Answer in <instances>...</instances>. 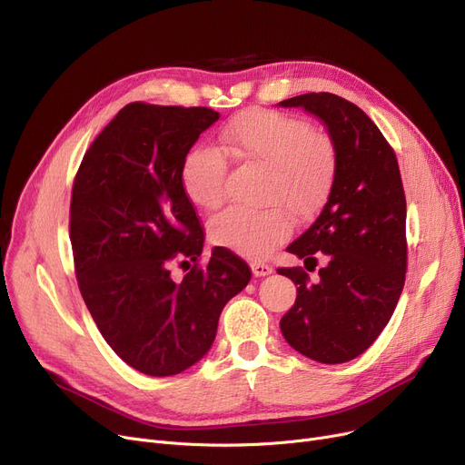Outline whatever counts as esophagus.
Masks as SVG:
<instances>
[{"label": "esophagus", "mask_w": 465, "mask_h": 465, "mask_svg": "<svg viewBox=\"0 0 465 465\" xmlns=\"http://www.w3.org/2000/svg\"><path fill=\"white\" fill-rule=\"evenodd\" d=\"M252 272H253V276H269L271 272H272V267L271 265H267V263H262V262H253L252 263Z\"/></svg>", "instance_id": "34e87169"}]
</instances>
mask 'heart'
Listing matches in <instances>:
<instances>
[{
    "label": "heart",
    "mask_w": 465,
    "mask_h": 465,
    "mask_svg": "<svg viewBox=\"0 0 465 465\" xmlns=\"http://www.w3.org/2000/svg\"><path fill=\"white\" fill-rule=\"evenodd\" d=\"M221 143L232 158L267 170L265 203H281L297 219L322 208L336 179V146L302 118L246 110L225 125ZM225 156L212 146H194L181 165L184 194L206 212L225 198ZM210 234L215 244L259 259L290 234V221L278 208H229L212 221Z\"/></svg>",
    "instance_id": "obj_1"
}]
</instances>
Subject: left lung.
Returning a JSON list of instances; mask_svg holds the SVG:
<instances>
[{
  "instance_id": "1",
  "label": "left lung",
  "mask_w": 465,
  "mask_h": 465,
  "mask_svg": "<svg viewBox=\"0 0 465 465\" xmlns=\"http://www.w3.org/2000/svg\"><path fill=\"white\" fill-rule=\"evenodd\" d=\"M278 106L317 116L336 146L338 170L317 221L288 252L305 269H278L297 286L281 321L284 340L324 362L352 361L376 341L397 307L406 272V198L397 156L362 110L331 93H307Z\"/></svg>"
}]
</instances>
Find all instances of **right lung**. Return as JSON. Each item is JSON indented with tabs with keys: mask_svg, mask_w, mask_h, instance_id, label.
Here are the masks:
<instances>
[{
	"mask_svg": "<svg viewBox=\"0 0 465 465\" xmlns=\"http://www.w3.org/2000/svg\"><path fill=\"white\" fill-rule=\"evenodd\" d=\"M212 108L132 103L85 153L72 189L70 242L84 302L106 343L139 372L181 374L212 349L223 307L250 267L213 248L181 282L175 257L202 255L203 231L181 184V165Z\"/></svg>",
	"mask_w": 465,
	"mask_h": 465,
	"instance_id": "1",
	"label": "right lung"
}]
</instances>
